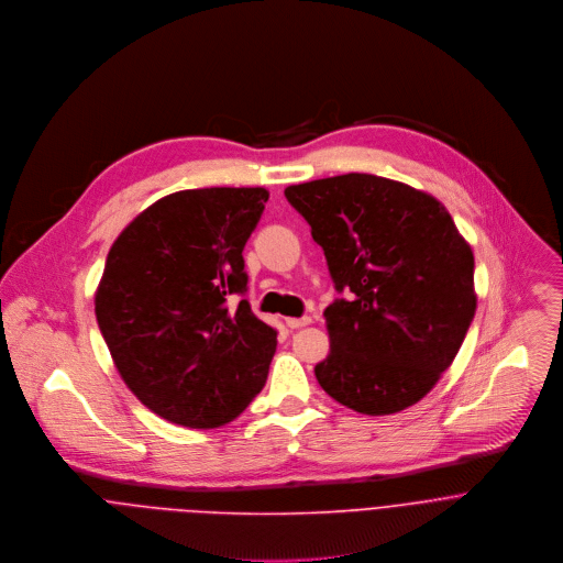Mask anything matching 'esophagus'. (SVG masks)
<instances>
[{
    "instance_id": "obj_1",
    "label": "esophagus",
    "mask_w": 563,
    "mask_h": 563,
    "mask_svg": "<svg viewBox=\"0 0 563 563\" xmlns=\"http://www.w3.org/2000/svg\"><path fill=\"white\" fill-rule=\"evenodd\" d=\"M310 321H312L310 317H288V319H286V325H288V328H292V330H297V328L308 325Z\"/></svg>"
}]
</instances>
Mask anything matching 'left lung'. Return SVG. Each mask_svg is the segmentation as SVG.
<instances>
[{"mask_svg":"<svg viewBox=\"0 0 563 563\" xmlns=\"http://www.w3.org/2000/svg\"><path fill=\"white\" fill-rule=\"evenodd\" d=\"M323 249L336 292L319 386L362 415H393L430 393L475 317V257L430 195L366 173L284 190Z\"/></svg>","mask_w":563,"mask_h":563,"instance_id":"8db88e82","label":"left lung"}]
</instances>
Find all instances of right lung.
Wrapping results in <instances>:
<instances>
[{"instance_id":"add662e5","label":"right lung","mask_w":563,"mask_h":563,"mask_svg":"<svg viewBox=\"0 0 563 563\" xmlns=\"http://www.w3.org/2000/svg\"><path fill=\"white\" fill-rule=\"evenodd\" d=\"M264 188L173 192L112 244L95 295L122 379L155 415L186 428L233 421L264 388L277 330L251 310L244 246Z\"/></svg>"}]
</instances>
